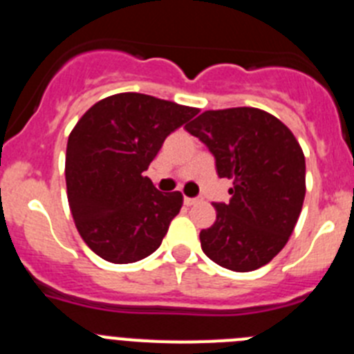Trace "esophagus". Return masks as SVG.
Returning a JSON list of instances; mask_svg holds the SVG:
<instances>
[{
	"instance_id": "34e87169",
	"label": "esophagus",
	"mask_w": 354,
	"mask_h": 354,
	"mask_svg": "<svg viewBox=\"0 0 354 354\" xmlns=\"http://www.w3.org/2000/svg\"><path fill=\"white\" fill-rule=\"evenodd\" d=\"M200 200H202V198H198V196H196V198H189V196H184V205H187V207H192V205L198 204Z\"/></svg>"
}]
</instances>
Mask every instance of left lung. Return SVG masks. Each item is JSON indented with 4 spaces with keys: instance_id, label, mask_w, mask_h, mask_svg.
I'll list each match as a JSON object with an SVG mask.
<instances>
[{
    "instance_id": "obj_1",
    "label": "left lung",
    "mask_w": 354,
    "mask_h": 354,
    "mask_svg": "<svg viewBox=\"0 0 354 354\" xmlns=\"http://www.w3.org/2000/svg\"><path fill=\"white\" fill-rule=\"evenodd\" d=\"M187 133L209 149L220 177L232 179L230 202H216V221L200 232L204 253L246 273L286 246L305 200V156L289 127L257 108L204 111Z\"/></svg>"
}]
</instances>
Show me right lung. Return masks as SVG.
I'll return each instance as SVG.
<instances>
[{
	"label": "right lung",
	"mask_w": 354,
	"mask_h": 354,
	"mask_svg": "<svg viewBox=\"0 0 354 354\" xmlns=\"http://www.w3.org/2000/svg\"><path fill=\"white\" fill-rule=\"evenodd\" d=\"M196 108L145 93L95 102L67 142L65 180L77 232L93 253L129 264L154 253L183 207L179 192H158L143 171L170 133Z\"/></svg>",
	"instance_id": "obj_1"
}]
</instances>
